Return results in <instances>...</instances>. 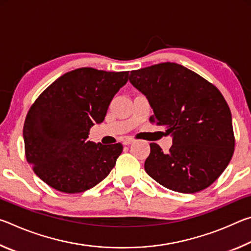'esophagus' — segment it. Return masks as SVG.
Wrapping results in <instances>:
<instances>
[{"label": "esophagus", "instance_id": "obj_1", "mask_svg": "<svg viewBox=\"0 0 251 251\" xmlns=\"http://www.w3.org/2000/svg\"><path fill=\"white\" fill-rule=\"evenodd\" d=\"M134 141L133 139H129V138H127V139H124V141H123V145H125V146H128V145H130L131 143H133Z\"/></svg>", "mask_w": 251, "mask_h": 251}]
</instances>
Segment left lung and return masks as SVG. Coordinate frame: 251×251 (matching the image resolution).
<instances>
[{
	"mask_svg": "<svg viewBox=\"0 0 251 251\" xmlns=\"http://www.w3.org/2000/svg\"><path fill=\"white\" fill-rule=\"evenodd\" d=\"M129 82L150 101L151 122L173 136L167 154L151 144L146 173L174 192L194 194L209 187L228 166L235 148L231 113L222 93L171 62L131 71Z\"/></svg>",
	"mask_w": 251,
	"mask_h": 251,
	"instance_id": "left-lung-1",
	"label": "left lung"
}]
</instances>
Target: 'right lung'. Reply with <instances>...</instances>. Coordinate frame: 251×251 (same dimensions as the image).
<instances>
[{
    "mask_svg": "<svg viewBox=\"0 0 251 251\" xmlns=\"http://www.w3.org/2000/svg\"><path fill=\"white\" fill-rule=\"evenodd\" d=\"M127 80L128 72L82 67L62 75L39 96L25 118L23 138L27 163L42 180L58 192L77 194L108 176L123 145L87 138Z\"/></svg>",
    "mask_w": 251,
    "mask_h": 251,
    "instance_id": "1",
    "label": "right lung"
}]
</instances>
